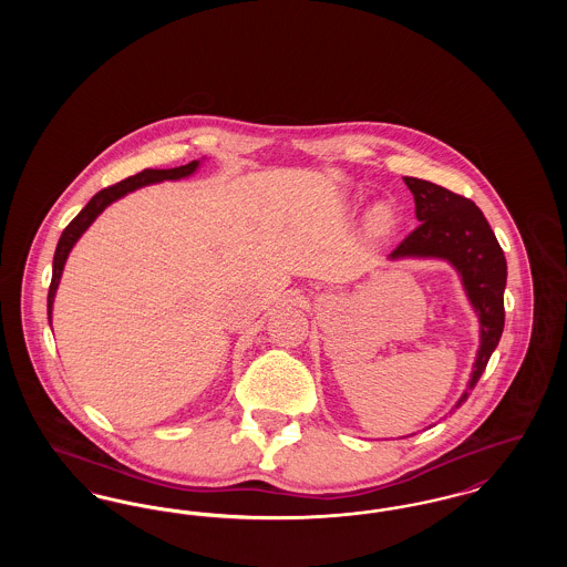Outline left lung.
<instances>
[{
  "instance_id": "1",
  "label": "left lung",
  "mask_w": 567,
  "mask_h": 567,
  "mask_svg": "<svg viewBox=\"0 0 567 567\" xmlns=\"http://www.w3.org/2000/svg\"><path fill=\"white\" fill-rule=\"evenodd\" d=\"M404 183L414 195L421 223L391 250L389 259L437 257L451 261L481 319V349L470 384L455 405L458 408L483 377L504 331L506 257L483 210L472 199L421 178L405 176Z\"/></svg>"
}]
</instances>
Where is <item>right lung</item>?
Masks as SVG:
<instances>
[{
	"mask_svg": "<svg viewBox=\"0 0 567 567\" xmlns=\"http://www.w3.org/2000/svg\"><path fill=\"white\" fill-rule=\"evenodd\" d=\"M199 162H190L187 165H181V167H172V169H144L135 176H130L112 187L95 193L91 197V202L82 208L79 215L72 218V223L63 229L59 244H56V250H54L53 259V280H51V287H49V319H51V312H53L54 291L59 287V278L63 274V266H65V259L72 250V246L76 244V240L81 238L82 234L86 231V227L97 218V215H102V210L110 206L114 199L127 195L130 190L140 189L144 185H151V183H162V181H178V178H185L193 174L197 169Z\"/></svg>",
	"mask_w": 567,
	"mask_h": 567,
	"instance_id": "1",
	"label": "right lung"
}]
</instances>
